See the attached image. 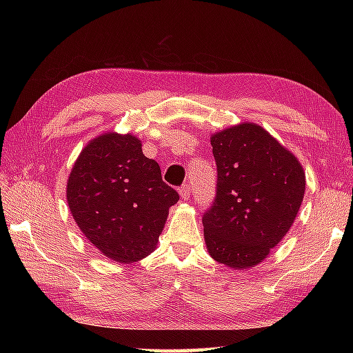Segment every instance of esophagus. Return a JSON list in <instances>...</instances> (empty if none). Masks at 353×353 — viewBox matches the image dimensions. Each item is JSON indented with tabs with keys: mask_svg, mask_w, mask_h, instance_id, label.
Wrapping results in <instances>:
<instances>
[{
	"mask_svg": "<svg viewBox=\"0 0 353 353\" xmlns=\"http://www.w3.org/2000/svg\"><path fill=\"white\" fill-rule=\"evenodd\" d=\"M179 194H181L182 200H188V199H190V194H191L190 185H182L181 190H179Z\"/></svg>",
	"mask_w": 353,
	"mask_h": 353,
	"instance_id": "esophagus-1",
	"label": "esophagus"
}]
</instances>
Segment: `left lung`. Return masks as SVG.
<instances>
[{
    "label": "left lung",
    "mask_w": 353,
    "mask_h": 353,
    "mask_svg": "<svg viewBox=\"0 0 353 353\" xmlns=\"http://www.w3.org/2000/svg\"><path fill=\"white\" fill-rule=\"evenodd\" d=\"M216 196L203 215L211 258L234 270L256 267L282 241L303 201L302 163L254 123L211 134Z\"/></svg>",
    "instance_id": "obj_1"
}]
</instances>
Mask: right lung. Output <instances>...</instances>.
Masks as SVG:
<instances>
[{"mask_svg": "<svg viewBox=\"0 0 353 353\" xmlns=\"http://www.w3.org/2000/svg\"><path fill=\"white\" fill-rule=\"evenodd\" d=\"M179 194L132 133L91 139L74 162L66 201L74 221L104 256L130 264L152 253Z\"/></svg>", "mask_w": 353, "mask_h": 353, "instance_id": "right-lung-1", "label": "right lung"}]
</instances>
